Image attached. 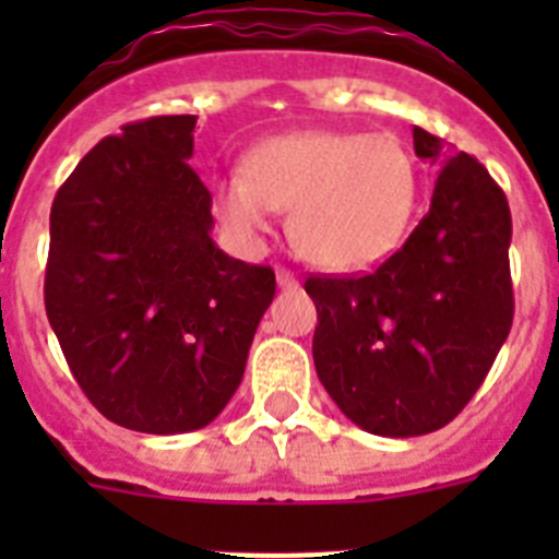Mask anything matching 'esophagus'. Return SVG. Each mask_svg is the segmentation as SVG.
<instances>
[{"mask_svg": "<svg viewBox=\"0 0 559 559\" xmlns=\"http://www.w3.org/2000/svg\"><path fill=\"white\" fill-rule=\"evenodd\" d=\"M276 285H280V288H296V285H299V280H296L288 269H280L276 271Z\"/></svg>", "mask_w": 559, "mask_h": 559, "instance_id": "34e87169", "label": "esophagus"}]
</instances>
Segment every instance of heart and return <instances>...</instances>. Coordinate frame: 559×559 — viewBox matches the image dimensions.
<instances>
[{
  "mask_svg": "<svg viewBox=\"0 0 559 559\" xmlns=\"http://www.w3.org/2000/svg\"><path fill=\"white\" fill-rule=\"evenodd\" d=\"M221 224L237 243L269 235L290 210V240L328 271H358L400 249L417 206V165L392 133L294 131L251 147L243 176L212 187Z\"/></svg>",
  "mask_w": 559,
  "mask_h": 559,
  "instance_id": "obj_1",
  "label": "heart"
}]
</instances>
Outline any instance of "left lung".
Segmentation results:
<instances>
[{"mask_svg": "<svg viewBox=\"0 0 559 559\" xmlns=\"http://www.w3.org/2000/svg\"><path fill=\"white\" fill-rule=\"evenodd\" d=\"M439 165L431 210L369 274H310L316 374L355 426L419 437L448 426L490 372L515 316L507 195L471 153L414 128Z\"/></svg>", "mask_w": 559, "mask_h": 559, "instance_id": "obj_1", "label": "left lung"}]
</instances>
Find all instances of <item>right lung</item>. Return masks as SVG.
<instances>
[{"label":"right lung","mask_w":559,"mask_h":559,"mask_svg":"<svg viewBox=\"0 0 559 559\" xmlns=\"http://www.w3.org/2000/svg\"><path fill=\"white\" fill-rule=\"evenodd\" d=\"M192 131V114L128 122L49 212V324L88 403L142 433L195 431L224 412L276 290L269 265L212 243Z\"/></svg>","instance_id":"right-lung-1"}]
</instances>
